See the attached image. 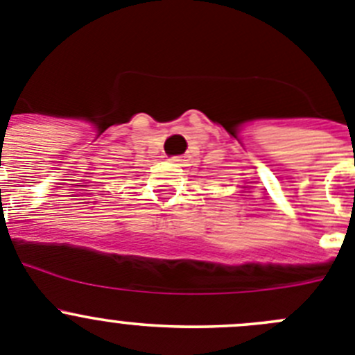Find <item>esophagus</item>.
Returning a JSON list of instances; mask_svg holds the SVG:
<instances>
[{"label":"esophagus","instance_id":"1","mask_svg":"<svg viewBox=\"0 0 355 355\" xmlns=\"http://www.w3.org/2000/svg\"><path fill=\"white\" fill-rule=\"evenodd\" d=\"M168 162H174V164H180V162H183V157H171V158H168Z\"/></svg>","mask_w":355,"mask_h":355}]
</instances>
